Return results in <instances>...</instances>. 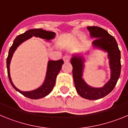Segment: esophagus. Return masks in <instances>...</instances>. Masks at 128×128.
Instances as JSON below:
<instances>
[{
	"mask_svg": "<svg viewBox=\"0 0 128 128\" xmlns=\"http://www.w3.org/2000/svg\"><path fill=\"white\" fill-rule=\"evenodd\" d=\"M63 60L65 62H68L70 60V56L69 54H65V56H63Z\"/></svg>",
	"mask_w": 128,
	"mask_h": 128,
	"instance_id": "obj_1",
	"label": "esophagus"
}]
</instances>
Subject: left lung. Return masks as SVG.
<instances>
[{
    "label": "left lung",
    "instance_id": "1",
    "mask_svg": "<svg viewBox=\"0 0 128 128\" xmlns=\"http://www.w3.org/2000/svg\"><path fill=\"white\" fill-rule=\"evenodd\" d=\"M87 29L90 31L91 36L96 38L92 42L94 46L108 52L111 68L110 80L102 88L91 87L82 78L84 59L80 56H74L71 60V64L73 66L72 74L74 84L78 94L84 99L96 100L109 94L117 84L121 70L120 51L115 38L106 30L96 26H89Z\"/></svg>",
    "mask_w": 128,
    "mask_h": 128
}]
</instances>
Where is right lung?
Masks as SVG:
<instances>
[{
    "instance_id": "right-lung-1",
    "label": "right lung",
    "mask_w": 128,
    "mask_h": 128,
    "mask_svg": "<svg viewBox=\"0 0 128 128\" xmlns=\"http://www.w3.org/2000/svg\"><path fill=\"white\" fill-rule=\"evenodd\" d=\"M32 36L36 37H40V38H43V39L48 40L52 39V38H54L55 33L54 32H51V31L43 30L42 29H34L27 30L24 33L17 36L16 37L15 39L14 40L13 45L10 47V50H9L8 56V58H7L6 63L9 80H10L11 85L13 86V88L16 91L20 92L21 94L26 96L27 98H29V99H38L44 98V97H46V96H47V95H48L51 92L54 85H55L56 76H57V75L58 74L60 71L62 65L63 64V61L62 60H60L58 61H48L46 80H45L44 84L41 86L39 87L38 88L29 92H23L16 88L14 86L13 82H12L11 77H10V62H11V58L13 56V53H14V50L16 49V48L22 42L31 38Z\"/></svg>"
}]
</instances>
